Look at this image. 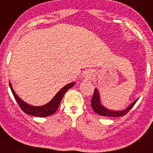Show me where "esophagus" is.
<instances>
[{"label":"esophagus","instance_id":"34e87169","mask_svg":"<svg viewBox=\"0 0 153 153\" xmlns=\"http://www.w3.org/2000/svg\"><path fill=\"white\" fill-rule=\"evenodd\" d=\"M91 72H86L85 73V77H88V78H91Z\"/></svg>","mask_w":153,"mask_h":153}]
</instances>
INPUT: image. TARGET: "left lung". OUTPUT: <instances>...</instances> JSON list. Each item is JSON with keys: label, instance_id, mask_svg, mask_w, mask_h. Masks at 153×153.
Returning a JSON list of instances; mask_svg holds the SVG:
<instances>
[{"label": "left lung", "instance_id": "1", "mask_svg": "<svg viewBox=\"0 0 153 153\" xmlns=\"http://www.w3.org/2000/svg\"><path fill=\"white\" fill-rule=\"evenodd\" d=\"M137 100H136L135 102H133L128 107L127 109L122 111H114V110H110L107 108H104L102 105L100 104V96H99V93L97 90L95 88L93 93V97L91 99V106L93 110L98 115L101 116H108V117H120L126 115L128 112L131 110V108L134 106L135 102Z\"/></svg>", "mask_w": 153, "mask_h": 153}]
</instances>
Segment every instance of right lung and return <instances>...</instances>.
I'll return each instance as SVG.
<instances>
[{"label":"right lung","mask_w":153,"mask_h":153,"mask_svg":"<svg viewBox=\"0 0 153 153\" xmlns=\"http://www.w3.org/2000/svg\"><path fill=\"white\" fill-rule=\"evenodd\" d=\"M9 85H10V90H11L15 99L17 101L18 105H19L21 109L23 110L24 113L30 115H33V116L43 117H48L53 115V114L58 110L59 105L60 103V101H61L63 95H65V93L68 91V90L73 87V85H74V82L70 83L68 85H65V87L62 88V89L55 95V97L51 100V101H50L48 103L45 105L39 107L29 105L25 103V102H23V101L21 100L20 97L16 94L13 89L11 84L9 83Z\"/></svg>","instance_id":"obj_1"}]
</instances>
